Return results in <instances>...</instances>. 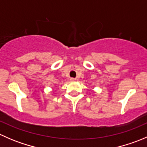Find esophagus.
<instances>
[{
	"instance_id": "1",
	"label": "esophagus",
	"mask_w": 147,
	"mask_h": 147,
	"mask_svg": "<svg viewBox=\"0 0 147 147\" xmlns=\"http://www.w3.org/2000/svg\"><path fill=\"white\" fill-rule=\"evenodd\" d=\"M70 81H71V82H75V81H76V78H70Z\"/></svg>"
}]
</instances>
